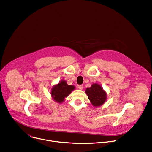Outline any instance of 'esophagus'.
<instances>
[{"label":"esophagus","instance_id":"1","mask_svg":"<svg viewBox=\"0 0 152 152\" xmlns=\"http://www.w3.org/2000/svg\"><path fill=\"white\" fill-rule=\"evenodd\" d=\"M77 88L79 89H80V90H82L83 88V86H82V85H78L77 86Z\"/></svg>","mask_w":152,"mask_h":152}]
</instances>
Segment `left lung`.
<instances>
[{"label": "left lung", "instance_id": "left-lung-1", "mask_svg": "<svg viewBox=\"0 0 152 152\" xmlns=\"http://www.w3.org/2000/svg\"><path fill=\"white\" fill-rule=\"evenodd\" d=\"M86 93L94 106L102 105L106 99V92L103 90V88L97 84H94L90 87L87 88Z\"/></svg>", "mask_w": 152, "mask_h": 152}]
</instances>
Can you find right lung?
I'll use <instances>...</instances> for the list:
<instances>
[{
    "mask_svg": "<svg viewBox=\"0 0 152 152\" xmlns=\"http://www.w3.org/2000/svg\"><path fill=\"white\" fill-rule=\"evenodd\" d=\"M75 87L68 86L65 80H63L57 85L53 87L51 90V95L53 99L58 103H62L65 98L74 90Z\"/></svg>",
    "mask_w": 152,
    "mask_h": 152,
    "instance_id": "right-lung-1",
    "label": "right lung"
}]
</instances>
